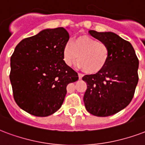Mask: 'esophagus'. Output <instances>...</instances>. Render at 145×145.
<instances>
[{"mask_svg": "<svg viewBox=\"0 0 145 145\" xmlns=\"http://www.w3.org/2000/svg\"><path fill=\"white\" fill-rule=\"evenodd\" d=\"M78 78H79V79H82V78L83 77V74L79 73V72H78Z\"/></svg>", "mask_w": 145, "mask_h": 145, "instance_id": "34e87169", "label": "esophagus"}]
</instances>
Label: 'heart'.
Here are the masks:
<instances>
[{
    "instance_id": "1",
    "label": "heart",
    "mask_w": 145,
    "mask_h": 145,
    "mask_svg": "<svg viewBox=\"0 0 145 145\" xmlns=\"http://www.w3.org/2000/svg\"><path fill=\"white\" fill-rule=\"evenodd\" d=\"M109 48L102 41H97L87 36L76 38L67 42L63 49V57L68 66L77 61L83 70L88 73H96L106 64L109 58ZM79 58H78V57Z\"/></svg>"
}]
</instances>
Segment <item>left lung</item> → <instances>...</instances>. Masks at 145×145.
Instances as JSON below:
<instances>
[{
  "mask_svg": "<svg viewBox=\"0 0 145 145\" xmlns=\"http://www.w3.org/2000/svg\"><path fill=\"white\" fill-rule=\"evenodd\" d=\"M88 32L106 44L110 53L101 71L82 77L87 84L83 101L88 113L104 117L122 110L133 98L138 82V59L130 42L115 33Z\"/></svg>",
  "mask_w": 145,
  "mask_h": 145,
  "instance_id": "8db88e82",
  "label": "left lung"
}]
</instances>
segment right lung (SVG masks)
<instances>
[{
    "instance_id": "1",
    "label": "right lung",
    "mask_w": 145,
    "mask_h": 145,
    "mask_svg": "<svg viewBox=\"0 0 145 145\" xmlns=\"http://www.w3.org/2000/svg\"><path fill=\"white\" fill-rule=\"evenodd\" d=\"M69 39L63 27L44 29L26 38L10 57L13 97L20 108L35 116H48L62 106L69 83L78 73L63 60V49Z\"/></svg>"
}]
</instances>
